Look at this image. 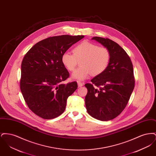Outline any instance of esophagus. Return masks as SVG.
I'll list each match as a JSON object with an SVG mask.
<instances>
[{"label":"esophagus","instance_id":"obj_1","mask_svg":"<svg viewBox=\"0 0 156 156\" xmlns=\"http://www.w3.org/2000/svg\"><path fill=\"white\" fill-rule=\"evenodd\" d=\"M77 83H78V87H81L83 85V83H82L81 82L77 81Z\"/></svg>","mask_w":156,"mask_h":156}]
</instances>
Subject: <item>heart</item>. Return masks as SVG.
<instances>
[{"mask_svg": "<svg viewBox=\"0 0 156 156\" xmlns=\"http://www.w3.org/2000/svg\"><path fill=\"white\" fill-rule=\"evenodd\" d=\"M111 54L104 46L83 41L73 49V54L64 52L61 55V62L69 71H73L80 62V67L72 74L74 80L83 81L92 74L94 76L101 74L106 69L110 62Z\"/></svg>", "mask_w": 156, "mask_h": 156, "instance_id": "obj_1", "label": "heart"}]
</instances>
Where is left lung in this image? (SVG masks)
Returning a JSON list of instances; mask_svg holds the SVG:
<instances>
[{"mask_svg":"<svg viewBox=\"0 0 156 156\" xmlns=\"http://www.w3.org/2000/svg\"><path fill=\"white\" fill-rule=\"evenodd\" d=\"M106 47L111 59L106 69L86 83L88 89L85 106L95 119L108 121L117 117L123 111L134 87L133 67L130 57L119 45L109 38L94 37Z\"/></svg>","mask_w":156,"mask_h":156,"instance_id":"1","label":"left lung"}]
</instances>
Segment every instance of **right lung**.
Returning a JSON list of instances; mask_svg holds the SVG:
<instances>
[{
  "label": "right lung",
  "instance_id": "obj_1",
  "mask_svg": "<svg viewBox=\"0 0 156 156\" xmlns=\"http://www.w3.org/2000/svg\"><path fill=\"white\" fill-rule=\"evenodd\" d=\"M84 36L48 37L34 45L23 59L20 90L25 102L37 116L54 119L66 109L67 98L78 88L76 82L62 83L69 74L61 55Z\"/></svg>",
  "mask_w": 156,
  "mask_h": 156
}]
</instances>
